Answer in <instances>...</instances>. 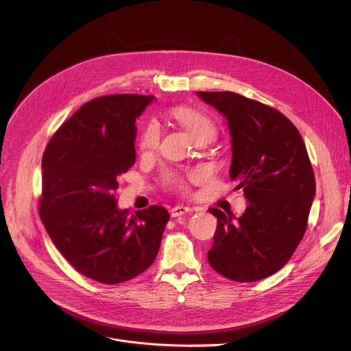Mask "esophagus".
<instances>
[{"mask_svg":"<svg viewBox=\"0 0 351 351\" xmlns=\"http://www.w3.org/2000/svg\"><path fill=\"white\" fill-rule=\"evenodd\" d=\"M190 211H191L190 207L176 206V207H173V208L171 210V215H172V218H178V217H182V215H184V214H187V213H190Z\"/></svg>","mask_w":351,"mask_h":351,"instance_id":"obj_1","label":"esophagus"}]
</instances>
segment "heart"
Instances as JSON below:
<instances>
[{
    "instance_id": "obj_1",
    "label": "heart",
    "mask_w": 351,
    "mask_h": 351,
    "mask_svg": "<svg viewBox=\"0 0 351 351\" xmlns=\"http://www.w3.org/2000/svg\"><path fill=\"white\" fill-rule=\"evenodd\" d=\"M168 117L179 123L195 141L203 138H211L215 133V125L211 118L191 106H175L168 110ZM160 144V128L157 123H147L138 137V152L143 157L152 156ZM195 175H190L187 179H194ZM187 179L175 175L172 172H167L164 175V182L167 186L175 190H184Z\"/></svg>"
}]
</instances>
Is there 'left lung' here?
<instances>
[{"instance_id":"obj_1","label":"left lung","mask_w":351,"mask_h":351,"mask_svg":"<svg viewBox=\"0 0 351 351\" xmlns=\"http://www.w3.org/2000/svg\"><path fill=\"white\" fill-rule=\"evenodd\" d=\"M226 119L232 136L229 176L248 207L234 219L218 208L210 265L234 282L274 275L302 241L315 195V178L297 128L278 110L233 91H197Z\"/></svg>"}]
</instances>
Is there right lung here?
<instances>
[{
    "mask_svg": "<svg viewBox=\"0 0 351 351\" xmlns=\"http://www.w3.org/2000/svg\"><path fill=\"white\" fill-rule=\"evenodd\" d=\"M154 95L111 94L83 104L43 154L38 213L48 236L82 275L104 285L136 278L158 254L169 213L118 210V176L136 161V118Z\"/></svg>",
    "mask_w": 351,
    "mask_h": 351,
    "instance_id": "right-lung-1",
    "label": "right lung"
}]
</instances>
